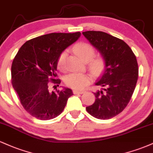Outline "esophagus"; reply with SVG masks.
Instances as JSON below:
<instances>
[{
    "label": "esophagus",
    "mask_w": 153,
    "mask_h": 153,
    "mask_svg": "<svg viewBox=\"0 0 153 153\" xmlns=\"http://www.w3.org/2000/svg\"><path fill=\"white\" fill-rule=\"evenodd\" d=\"M73 94H83L84 92H85V91H78V90H73Z\"/></svg>",
    "instance_id": "esophagus-1"
}]
</instances>
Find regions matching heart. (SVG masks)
Returning a JSON list of instances; mask_svg holds the SVG:
<instances>
[{
    "instance_id": "b5f03b06",
    "label": "heart",
    "mask_w": 153,
    "mask_h": 153,
    "mask_svg": "<svg viewBox=\"0 0 153 153\" xmlns=\"http://www.w3.org/2000/svg\"><path fill=\"white\" fill-rule=\"evenodd\" d=\"M73 50L82 60L88 62L89 69L94 74H99L105 68V59L102 56L95 55L96 50L91 44L80 42L77 43L73 47ZM67 52L64 51L57 59V68L60 71L65 69V59ZM91 80V76L89 74L83 73H72L66 77L65 84L67 86L75 90H80L86 86Z\"/></svg>"
}]
</instances>
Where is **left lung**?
Masks as SVG:
<instances>
[{
  "label": "left lung",
  "instance_id": "obj_1",
  "mask_svg": "<svg viewBox=\"0 0 153 153\" xmlns=\"http://www.w3.org/2000/svg\"><path fill=\"white\" fill-rule=\"evenodd\" d=\"M105 59V70L96 82V101L86 107L91 116L99 119L114 117L127 106L138 79L136 56L127 43L103 31L82 32Z\"/></svg>",
  "mask_w": 153,
  "mask_h": 153
}]
</instances>
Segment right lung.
Masks as SVG:
<instances>
[{"mask_svg":"<svg viewBox=\"0 0 153 153\" xmlns=\"http://www.w3.org/2000/svg\"><path fill=\"white\" fill-rule=\"evenodd\" d=\"M80 32L51 33L26 42L11 65V82L26 111L40 120H49L62 112L70 88L50 91V82L60 84L56 71L59 56L80 37Z\"/></svg>","mask_w":153,"mask_h":153,"instance_id":"add662e5","label":"right lung"}]
</instances>
